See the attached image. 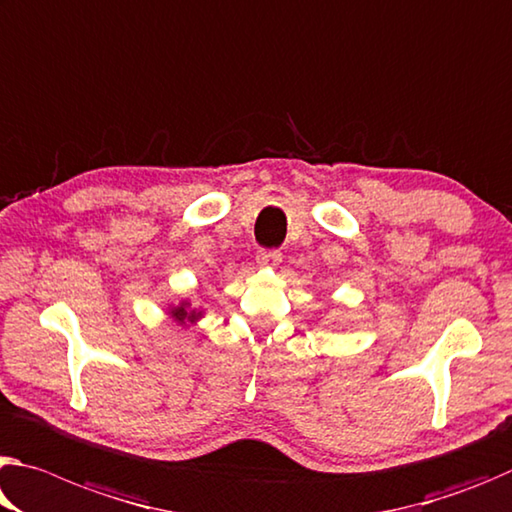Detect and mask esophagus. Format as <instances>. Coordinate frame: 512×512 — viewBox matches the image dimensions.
Segmentation results:
<instances>
[{
    "instance_id": "obj_1",
    "label": "esophagus",
    "mask_w": 512,
    "mask_h": 512,
    "mask_svg": "<svg viewBox=\"0 0 512 512\" xmlns=\"http://www.w3.org/2000/svg\"><path fill=\"white\" fill-rule=\"evenodd\" d=\"M282 259V253L275 248H262L257 250V264L259 266H278Z\"/></svg>"
}]
</instances>
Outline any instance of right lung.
<instances>
[{
  "label": "right lung",
  "instance_id": "1",
  "mask_svg": "<svg viewBox=\"0 0 512 512\" xmlns=\"http://www.w3.org/2000/svg\"><path fill=\"white\" fill-rule=\"evenodd\" d=\"M170 316H173V319L177 321V323H182V326H186V323H196L200 316H202V312H198V310H191L189 307V303H180V305H175L173 310H170Z\"/></svg>",
  "mask_w": 512,
  "mask_h": 512
}]
</instances>
